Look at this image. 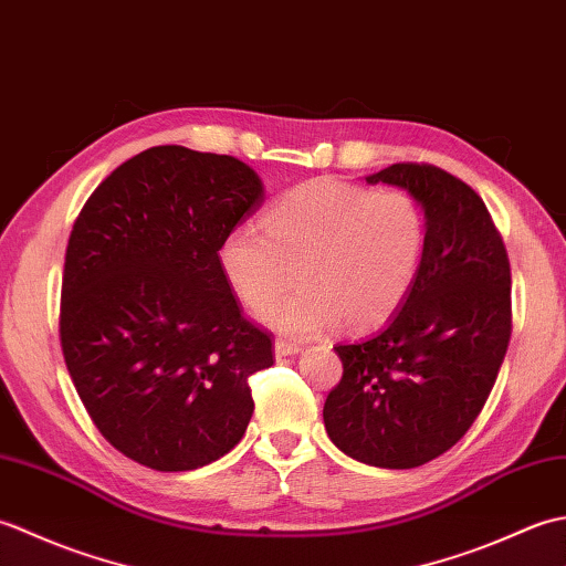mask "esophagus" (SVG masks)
Wrapping results in <instances>:
<instances>
[{"label": "esophagus", "mask_w": 566, "mask_h": 566, "mask_svg": "<svg viewBox=\"0 0 566 566\" xmlns=\"http://www.w3.org/2000/svg\"><path fill=\"white\" fill-rule=\"evenodd\" d=\"M296 353H302V347H298L296 343H286V340H274V355L276 357H292Z\"/></svg>", "instance_id": "34e87169"}]
</instances>
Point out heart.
I'll return each instance as SVG.
<instances>
[{"label":"heart","instance_id":"1","mask_svg":"<svg viewBox=\"0 0 566 566\" xmlns=\"http://www.w3.org/2000/svg\"><path fill=\"white\" fill-rule=\"evenodd\" d=\"M262 231L240 223L216 248L223 282L268 326L296 338L331 331L367 333L387 323L416 280L426 245L423 211L403 189L369 191L311 179L262 213Z\"/></svg>","mask_w":566,"mask_h":566}]
</instances>
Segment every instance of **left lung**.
<instances>
[{"label": "left lung", "mask_w": 566, "mask_h": 566, "mask_svg": "<svg viewBox=\"0 0 566 566\" xmlns=\"http://www.w3.org/2000/svg\"><path fill=\"white\" fill-rule=\"evenodd\" d=\"M365 179L420 203L426 245L387 328L335 345L343 379L323 423L353 460L413 469L448 452L494 389L511 340V264L486 203L462 179L426 163Z\"/></svg>", "instance_id": "left-lung-1"}]
</instances>
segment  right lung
Returning <instances> with one entry per match:
<instances>
[{
  "mask_svg": "<svg viewBox=\"0 0 566 566\" xmlns=\"http://www.w3.org/2000/svg\"><path fill=\"white\" fill-rule=\"evenodd\" d=\"M262 201L238 158L155 146L118 165L72 226L65 365L94 426L143 467L189 472L245 436L248 377L272 367V340L240 314L216 248Z\"/></svg>",
  "mask_w": 566,
  "mask_h": 566,
  "instance_id": "1",
  "label": "right lung"
}]
</instances>
